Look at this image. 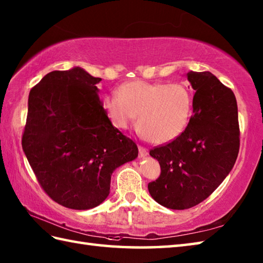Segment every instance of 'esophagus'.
<instances>
[{
    "mask_svg": "<svg viewBox=\"0 0 263 263\" xmlns=\"http://www.w3.org/2000/svg\"><path fill=\"white\" fill-rule=\"evenodd\" d=\"M138 149H139V156H140V158H144L148 155V150L144 147L139 146Z\"/></svg>",
    "mask_w": 263,
    "mask_h": 263,
    "instance_id": "obj_1",
    "label": "esophagus"
}]
</instances>
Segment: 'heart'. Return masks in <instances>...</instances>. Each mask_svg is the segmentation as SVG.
Here are the masks:
<instances>
[{
	"instance_id": "1",
	"label": "heart",
	"mask_w": 263,
	"mask_h": 263,
	"mask_svg": "<svg viewBox=\"0 0 263 263\" xmlns=\"http://www.w3.org/2000/svg\"><path fill=\"white\" fill-rule=\"evenodd\" d=\"M109 119L119 128H127L138 116L141 136L156 144L174 140L185 130L192 110V97L182 83L131 81L116 95L104 99Z\"/></svg>"
}]
</instances>
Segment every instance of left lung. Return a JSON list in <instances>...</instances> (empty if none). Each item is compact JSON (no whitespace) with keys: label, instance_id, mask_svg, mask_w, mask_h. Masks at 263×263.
<instances>
[{"label":"left lung","instance_id":"left-lung-1","mask_svg":"<svg viewBox=\"0 0 263 263\" xmlns=\"http://www.w3.org/2000/svg\"><path fill=\"white\" fill-rule=\"evenodd\" d=\"M193 115L175 140L150 150L160 176L148 184L159 204L183 210L199 204L220 185L235 164L239 126L235 95L210 72L190 71Z\"/></svg>","mask_w":263,"mask_h":263}]
</instances>
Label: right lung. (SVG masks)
I'll return each mask as SVG.
<instances>
[{
	"mask_svg": "<svg viewBox=\"0 0 263 263\" xmlns=\"http://www.w3.org/2000/svg\"><path fill=\"white\" fill-rule=\"evenodd\" d=\"M95 78L79 66L49 72L29 92L22 149L55 202L87 210L108 197L110 176L138 157V147L111 124Z\"/></svg>",
	"mask_w": 263,
	"mask_h": 263,
	"instance_id": "1",
	"label": "right lung"
}]
</instances>
